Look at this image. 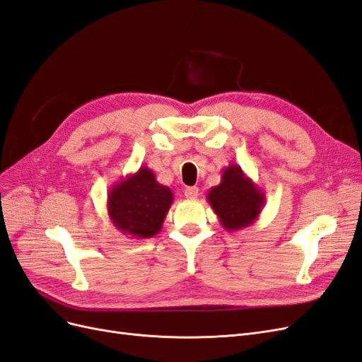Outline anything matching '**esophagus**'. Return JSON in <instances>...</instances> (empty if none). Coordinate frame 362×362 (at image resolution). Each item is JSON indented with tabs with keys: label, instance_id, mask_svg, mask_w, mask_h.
<instances>
[{
	"label": "esophagus",
	"instance_id": "1",
	"mask_svg": "<svg viewBox=\"0 0 362 362\" xmlns=\"http://www.w3.org/2000/svg\"><path fill=\"white\" fill-rule=\"evenodd\" d=\"M184 194H185V198L194 199V198H198V196H199V189L196 187V185H192V187H185Z\"/></svg>",
	"mask_w": 362,
	"mask_h": 362
}]
</instances>
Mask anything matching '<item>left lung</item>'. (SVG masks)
I'll return each mask as SVG.
<instances>
[{"instance_id": "8db88e82", "label": "left lung", "mask_w": 362, "mask_h": 362, "mask_svg": "<svg viewBox=\"0 0 362 362\" xmlns=\"http://www.w3.org/2000/svg\"><path fill=\"white\" fill-rule=\"evenodd\" d=\"M206 199L218 222L231 233L254 223L266 204L264 192L235 163L223 169L221 184L210 189Z\"/></svg>"}]
</instances>
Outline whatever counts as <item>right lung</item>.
<instances>
[{
    "mask_svg": "<svg viewBox=\"0 0 362 362\" xmlns=\"http://www.w3.org/2000/svg\"><path fill=\"white\" fill-rule=\"evenodd\" d=\"M172 202V190L160 184L149 168L141 166L112 185L107 194V211L120 233L144 240L161 231Z\"/></svg>",
    "mask_w": 362,
    "mask_h": 362,
    "instance_id": "add662e5",
    "label": "right lung"
}]
</instances>
